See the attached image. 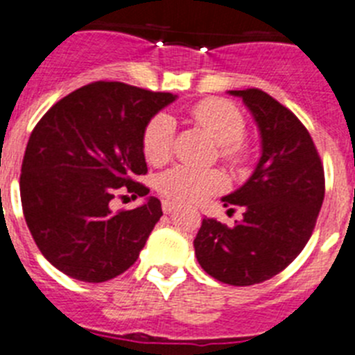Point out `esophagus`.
Wrapping results in <instances>:
<instances>
[{"mask_svg":"<svg viewBox=\"0 0 355 355\" xmlns=\"http://www.w3.org/2000/svg\"><path fill=\"white\" fill-rule=\"evenodd\" d=\"M175 209H177V203H175V201L162 200V212H164V214H171Z\"/></svg>","mask_w":355,"mask_h":355,"instance_id":"esophagus-1","label":"esophagus"}]
</instances>
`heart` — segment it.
I'll return each mask as SVG.
<instances>
[{
	"label": "heart",
	"mask_w": 355,
	"mask_h": 355,
	"mask_svg": "<svg viewBox=\"0 0 355 355\" xmlns=\"http://www.w3.org/2000/svg\"><path fill=\"white\" fill-rule=\"evenodd\" d=\"M191 118L219 143V157L226 164L239 168L249 159V145L244 139L245 120L242 111L226 98H205L189 110ZM175 122L168 114H155L141 136V148L146 161L162 166L173 155ZM226 177L216 168H194L178 164L157 180V189L168 200L194 203L225 189Z\"/></svg>",
	"instance_id": "obj_1"
}]
</instances>
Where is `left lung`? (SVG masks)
Instances as JSON below:
<instances>
[{
	"label": "left lung",
	"mask_w": 355,
	"mask_h": 355,
	"mask_svg": "<svg viewBox=\"0 0 355 355\" xmlns=\"http://www.w3.org/2000/svg\"><path fill=\"white\" fill-rule=\"evenodd\" d=\"M230 94L242 97L253 113L261 157L241 189L223 198L225 207L244 209L242 221L228 228L203 219L194 251L214 279L251 286L286 269L308 244L324 201V164L308 129L288 107L258 88Z\"/></svg>",
	"instance_id": "8db88e82"
}]
</instances>
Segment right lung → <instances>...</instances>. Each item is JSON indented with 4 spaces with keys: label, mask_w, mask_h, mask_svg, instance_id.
I'll list each match as a JSON object with an SVG mask.
<instances>
[{
    "label": "right lung",
    "mask_w": 355,
    "mask_h": 355,
    "mask_svg": "<svg viewBox=\"0 0 355 355\" xmlns=\"http://www.w3.org/2000/svg\"><path fill=\"white\" fill-rule=\"evenodd\" d=\"M175 101L166 92L95 81L58 101L35 125L21 166L24 219L40 253L86 283L125 272L162 216L150 198L132 210L114 196H146L141 136L150 118Z\"/></svg>",
    "instance_id": "obj_1"
}]
</instances>
